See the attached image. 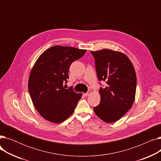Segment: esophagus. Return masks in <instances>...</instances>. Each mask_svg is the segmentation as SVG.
I'll return each instance as SVG.
<instances>
[{
	"instance_id": "1",
	"label": "esophagus",
	"mask_w": 161,
	"mask_h": 161,
	"mask_svg": "<svg viewBox=\"0 0 161 161\" xmlns=\"http://www.w3.org/2000/svg\"><path fill=\"white\" fill-rule=\"evenodd\" d=\"M91 94V90H89L88 91H87V92H86V93H84L83 95H84V96L85 97H88L89 95H90Z\"/></svg>"
}]
</instances>
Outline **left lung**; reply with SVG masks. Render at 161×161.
<instances>
[{
  "mask_svg": "<svg viewBox=\"0 0 161 161\" xmlns=\"http://www.w3.org/2000/svg\"><path fill=\"white\" fill-rule=\"evenodd\" d=\"M95 61L97 77L106 86L100 87L99 105L93 108L95 114L106 123L119 120L131 108L136 89V75L125 54L104 49L91 52Z\"/></svg>",
  "mask_w": 161,
  "mask_h": 161,
  "instance_id": "obj_1",
  "label": "left lung"
}]
</instances>
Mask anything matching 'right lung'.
I'll return each instance as SVG.
<instances>
[{
    "label": "right lung",
    "mask_w": 161,
    "mask_h": 161,
    "mask_svg": "<svg viewBox=\"0 0 161 161\" xmlns=\"http://www.w3.org/2000/svg\"><path fill=\"white\" fill-rule=\"evenodd\" d=\"M86 49L55 46L42 53L31 71L28 87L32 103L45 119L54 123L66 120L74 112L81 93L65 89L71 64Z\"/></svg>",
    "instance_id": "right-lung-1"
}]
</instances>
